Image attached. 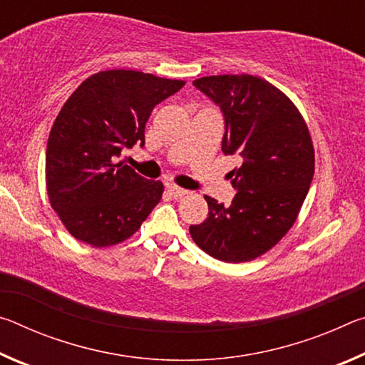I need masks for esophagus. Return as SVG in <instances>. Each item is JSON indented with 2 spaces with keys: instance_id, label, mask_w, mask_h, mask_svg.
Wrapping results in <instances>:
<instances>
[{
  "instance_id": "34e87169",
  "label": "esophagus",
  "mask_w": 365,
  "mask_h": 365,
  "mask_svg": "<svg viewBox=\"0 0 365 365\" xmlns=\"http://www.w3.org/2000/svg\"><path fill=\"white\" fill-rule=\"evenodd\" d=\"M168 191H169V195L172 197H175V200H178V197H183L185 195H188L187 190H183L180 187H175V185H168Z\"/></svg>"
}]
</instances>
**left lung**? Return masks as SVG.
<instances>
[{
	"mask_svg": "<svg viewBox=\"0 0 365 365\" xmlns=\"http://www.w3.org/2000/svg\"><path fill=\"white\" fill-rule=\"evenodd\" d=\"M193 85L224 114L222 151L243 164L230 172L232 205L205 196L207 219L190 235L219 261H252L285 237L306 200L314 177L309 128L293 101L261 77L211 76Z\"/></svg>",
	"mask_w": 365,
	"mask_h": 365,
	"instance_id": "8db88e82",
	"label": "left lung"
}]
</instances>
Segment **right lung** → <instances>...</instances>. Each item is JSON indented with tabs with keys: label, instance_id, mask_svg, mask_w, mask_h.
<instances>
[{
	"label": "right lung",
	"instance_id": "obj_1",
	"mask_svg": "<svg viewBox=\"0 0 365 365\" xmlns=\"http://www.w3.org/2000/svg\"><path fill=\"white\" fill-rule=\"evenodd\" d=\"M183 85L138 71H103L64 103L46 145V190L73 238L95 248L120 243L160 201L163 182L115 159L123 148L145 145L151 110Z\"/></svg>",
	"mask_w": 365,
	"mask_h": 365
}]
</instances>
